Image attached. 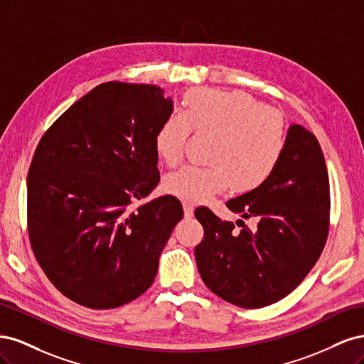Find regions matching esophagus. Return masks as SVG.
Masks as SVG:
<instances>
[{"label": "esophagus", "mask_w": 364, "mask_h": 364, "mask_svg": "<svg viewBox=\"0 0 364 364\" xmlns=\"http://www.w3.org/2000/svg\"><path fill=\"white\" fill-rule=\"evenodd\" d=\"M182 206H183L185 218H191L193 214H194V206L190 202H182Z\"/></svg>", "instance_id": "obj_1"}]
</instances>
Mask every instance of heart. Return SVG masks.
Returning a JSON list of instances; mask_svg holds the SVG:
<instances>
[{"mask_svg": "<svg viewBox=\"0 0 364 364\" xmlns=\"http://www.w3.org/2000/svg\"><path fill=\"white\" fill-rule=\"evenodd\" d=\"M191 129L214 136L209 167H186L165 181L167 191L191 203L209 200L234 183L250 191L266 181L285 147L282 117L245 92L194 90L183 98V112L173 114L156 132L158 156L174 167L183 156Z\"/></svg>", "mask_w": 364, "mask_h": 364, "instance_id": "b5f03b06", "label": "heart"}]
</instances>
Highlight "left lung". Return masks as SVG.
Listing matches in <instances>:
<instances>
[{
    "label": "left lung",
    "instance_id": "obj_1",
    "mask_svg": "<svg viewBox=\"0 0 364 364\" xmlns=\"http://www.w3.org/2000/svg\"><path fill=\"white\" fill-rule=\"evenodd\" d=\"M226 206L257 226L238 220L237 230L211 209H196L205 234L194 255L205 285L241 308L278 302L310 273L329 232V179L314 134L293 124L269 178Z\"/></svg>",
    "mask_w": 364,
    "mask_h": 364
}]
</instances>
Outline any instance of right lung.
Masks as SVG:
<instances>
[{
    "label": "right lung",
    "instance_id": "right-lung-1",
    "mask_svg": "<svg viewBox=\"0 0 364 364\" xmlns=\"http://www.w3.org/2000/svg\"><path fill=\"white\" fill-rule=\"evenodd\" d=\"M173 112L155 85L107 82L43 134L27 176V228L41 269L75 304L109 310L155 281L181 202L162 196L155 136Z\"/></svg>",
    "mask_w": 364,
    "mask_h": 364
}]
</instances>
